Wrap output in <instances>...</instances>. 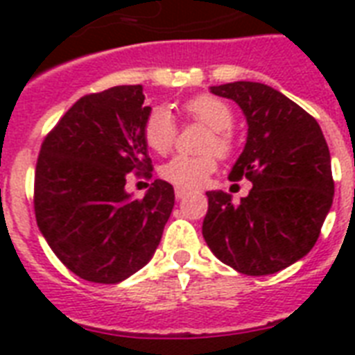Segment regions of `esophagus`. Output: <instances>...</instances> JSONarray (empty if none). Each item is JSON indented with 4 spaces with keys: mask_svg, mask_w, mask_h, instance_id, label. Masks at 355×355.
<instances>
[{
    "mask_svg": "<svg viewBox=\"0 0 355 355\" xmlns=\"http://www.w3.org/2000/svg\"><path fill=\"white\" fill-rule=\"evenodd\" d=\"M188 193H189L188 189L175 188V197H177V199H184V197H186V195H188Z\"/></svg>",
    "mask_w": 355,
    "mask_h": 355,
    "instance_id": "1",
    "label": "esophagus"
}]
</instances>
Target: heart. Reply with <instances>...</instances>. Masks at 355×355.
<instances>
[{
  "mask_svg": "<svg viewBox=\"0 0 355 355\" xmlns=\"http://www.w3.org/2000/svg\"><path fill=\"white\" fill-rule=\"evenodd\" d=\"M184 112L193 121L210 128L205 139L206 150H216L217 155L227 156L234 149V112L228 103L214 96H197L184 105ZM145 144L158 155H166L173 149L177 139V125L166 108H156L149 114L144 127ZM216 155L188 156L178 155L164 164L160 175L167 182L178 188H199L206 184L208 177L216 171Z\"/></svg>",
  "mask_w": 355,
  "mask_h": 355,
  "instance_id": "obj_1",
  "label": "heart"
}]
</instances>
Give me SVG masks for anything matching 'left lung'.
Wrapping results in <instances>:
<instances>
[{
    "mask_svg": "<svg viewBox=\"0 0 355 355\" xmlns=\"http://www.w3.org/2000/svg\"><path fill=\"white\" fill-rule=\"evenodd\" d=\"M210 90L236 101L247 118V144L228 178H248L252 189L239 205L208 191L202 236L237 272L272 275L319 239L334 202L328 144L317 119L270 86L237 80Z\"/></svg>",
    "mask_w": 355,
    "mask_h": 355,
    "instance_id": "left-lung-1",
    "label": "left lung"
}]
</instances>
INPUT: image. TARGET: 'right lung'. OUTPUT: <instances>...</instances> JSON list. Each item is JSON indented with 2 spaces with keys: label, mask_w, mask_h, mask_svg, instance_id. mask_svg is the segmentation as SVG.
I'll list each match as a JSON object with an SVG mask.
<instances>
[{
  "label": "right lung",
  "mask_w": 355,
  "mask_h": 355,
  "mask_svg": "<svg viewBox=\"0 0 355 355\" xmlns=\"http://www.w3.org/2000/svg\"><path fill=\"white\" fill-rule=\"evenodd\" d=\"M141 85L80 97L47 134L35 171V216L57 258L83 280L118 284L155 254L175 206L169 182L144 199L125 191L128 173L149 177L144 138L150 107Z\"/></svg>",
  "instance_id": "obj_1"
}]
</instances>
